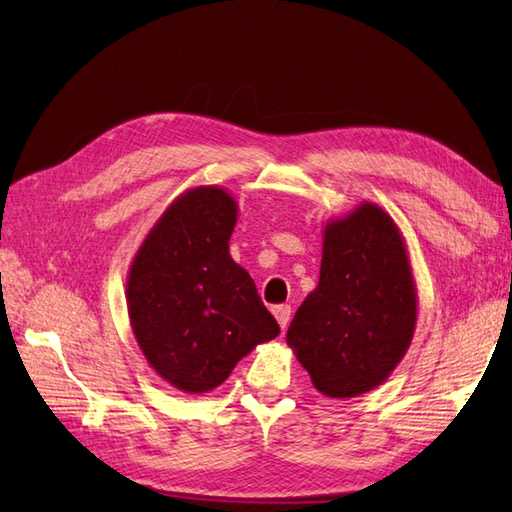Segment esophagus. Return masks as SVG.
I'll return each instance as SVG.
<instances>
[{
	"instance_id": "34e87169",
	"label": "esophagus",
	"mask_w": 512,
	"mask_h": 512,
	"mask_svg": "<svg viewBox=\"0 0 512 512\" xmlns=\"http://www.w3.org/2000/svg\"><path fill=\"white\" fill-rule=\"evenodd\" d=\"M273 315H276L280 328L284 330L286 326H289L291 321V306L289 304H280V306H273Z\"/></svg>"
}]
</instances>
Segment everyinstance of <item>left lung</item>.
<instances>
[{"mask_svg":"<svg viewBox=\"0 0 512 512\" xmlns=\"http://www.w3.org/2000/svg\"><path fill=\"white\" fill-rule=\"evenodd\" d=\"M417 291L400 230L376 204L323 230L317 289L286 332L315 389L356 397L376 389L413 341Z\"/></svg>","mask_w":512,"mask_h":512,"instance_id":"left-lung-1","label":"left lung"}]
</instances>
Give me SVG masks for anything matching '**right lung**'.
<instances>
[{
	"mask_svg": "<svg viewBox=\"0 0 512 512\" xmlns=\"http://www.w3.org/2000/svg\"><path fill=\"white\" fill-rule=\"evenodd\" d=\"M234 197L219 186L182 193L136 252L128 315L147 363L184 393H208L258 343L276 339L278 321L228 241Z\"/></svg>",
	"mask_w": 512,
	"mask_h": 512,
	"instance_id": "obj_1",
	"label": "right lung"
}]
</instances>
